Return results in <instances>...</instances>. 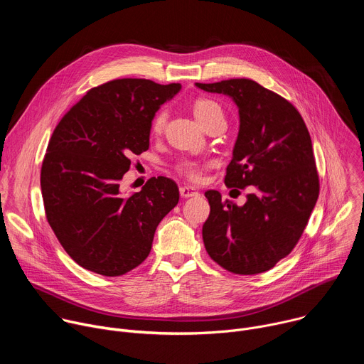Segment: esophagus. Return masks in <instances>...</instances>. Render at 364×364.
Instances as JSON below:
<instances>
[{"instance_id":"34e87169","label":"esophagus","mask_w":364,"mask_h":364,"mask_svg":"<svg viewBox=\"0 0 364 364\" xmlns=\"http://www.w3.org/2000/svg\"><path fill=\"white\" fill-rule=\"evenodd\" d=\"M180 196H181L183 198H188V197H196V196H198V193H197L194 188H191V187L183 186V187H180Z\"/></svg>"}]
</instances>
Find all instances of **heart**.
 I'll return each mask as SVG.
<instances>
[{
    "label": "heart",
    "instance_id": "obj_1",
    "mask_svg": "<svg viewBox=\"0 0 364 364\" xmlns=\"http://www.w3.org/2000/svg\"><path fill=\"white\" fill-rule=\"evenodd\" d=\"M193 111H194V117L201 124V127L204 124H207L212 119H216V118H223L225 119V115H223V109L222 107L219 105V103H216L215 100H210V99H198L194 102V107H193ZM166 119H167V115L164 111H160L157 115H155L154 118V122H152V129L154 132H161L164 125H166ZM180 171L184 173L187 177L196 180L198 178V168L196 164L190 163V161H184L180 164Z\"/></svg>",
    "mask_w": 364,
    "mask_h": 364
}]
</instances>
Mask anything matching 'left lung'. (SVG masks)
<instances>
[{
  "label": "left lung",
  "mask_w": 364,
  "mask_h": 364,
  "mask_svg": "<svg viewBox=\"0 0 364 364\" xmlns=\"http://www.w3.org/2000/svg\"><path fill=\"white\" fill-rule=\"evenodd\" d=\"M196 86L235 102L239 132L225 183L253 186L242 205L223 203L218 190L204 193L210 204L201 232L204 247L233 274L265 272L294 249L318 198L309 132L287 99L250 79Z\"/></svg>",
  "instance_id": "left-lung-1"
}]
</instances>
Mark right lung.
Segmentation results:
<instances>
[{
    "label": "right lung",
    "instance_id": "add662e5",
    "mask_svg": "<svg viewBox=\"0 0 364 364\" xmlns=\"http://www.w3.org/2000/svg\"><path fill=\"white\" fill-rule=\"evenodd\" d=\"M180 83L117 79L90 89L62 118L41 166L48 225L82 268L124 275L145 261L159 223L180 193L167 177H152L124 196L119 181L131 155L149 146L151 122Z\"/></svg>",
    "mask_w": 364,
    "mask_h": 364
}]
</instances>
